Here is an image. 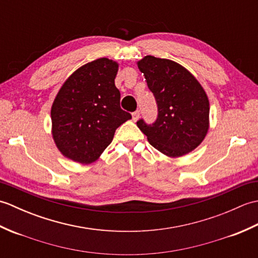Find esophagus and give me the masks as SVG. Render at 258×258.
<instances>
[{"label":"esophagus","mask_w":258,"mask_h":258,"mask_svg":"<svg viewBox=\"0 0 258 258\" xmlns=\"http://www.w3.org/2000/svg\"><path fill=\"white\" fill-rule=\"evenodd\" d=\"M140 115H141V112L140 111H135L132 113V116H133V120H138L140 118Z\"/></svg>","instance_id":"esophagus-1"}]
</instances>
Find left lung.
<instances>
[{
  "instance_id": "left-lung-1",
  "label": "left lung",
  "mask_w": 258,
  "mask_h": 258,
  "mask_svg": "<svg viewBox=\"0 0 258 258\" xmlns=\"http://www.w3.org/2000/svg\"><path fill=\"white\" fill-rule=\"evenodd\" d=\"M157 104V117L139 128L163 154L179 157L195 150L208 131L210 103L193 75L171 59L147 55L138 63Z\"/></svg>"
}]
</instances>
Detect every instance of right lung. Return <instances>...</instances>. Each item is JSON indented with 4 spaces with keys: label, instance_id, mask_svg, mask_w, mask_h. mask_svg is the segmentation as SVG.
Listing matches in <instances>:
<instances>
[{
    "label": "right lung",
    "instance_id": "right-lung-1",
    "mask_svg": "<svg viewBox=\"0 0 258 258\" xmlns=\"http://www.w3.org/2000/svg\"><path fill=\"white\" fill-rule=\"evenodd\" d=\"M117 70L116 62L95 59L76 70L57 93L51 109L53 139L64 156L82 164L94 162L118 126L132 118L119 106Z\"/></svg>",
    "mask_w": 258,
    "mask_h": 258
}]
</instances>
